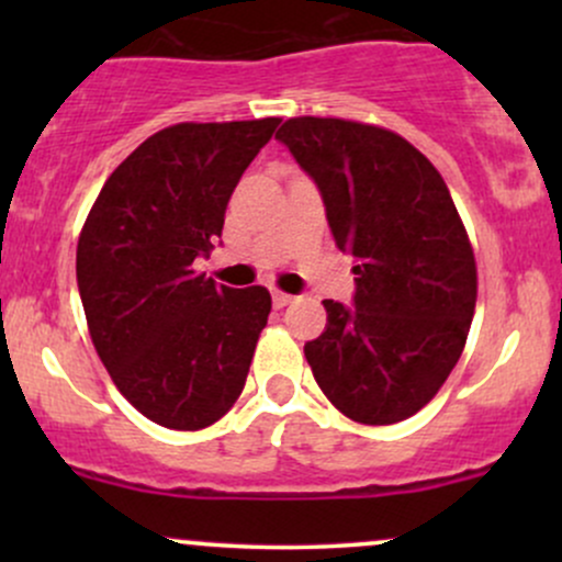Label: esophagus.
Instances as JSON below:
<instances>
[{
    "mask_svg": "<svg viewBox=\"0 0 562 562\" xmlns=\"http://www.w3.org/2000/svg\"><path fill=\"white\" fill-rule=\"evenodd\" d=\"M293 299H295V295L282 293V290H274V293H272V301H274V306H277V308L288 306V303H293Z\"/></svg>",
    "mask_w": 562,
    "mask_h": 562,
    "instance_id": "1",
    "label": "esophagus"
}]
</instances>
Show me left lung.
Wrapping results in <instances>:
<instances>
[{
    "mask_svg": "<svg viewBox=\"0 0 562 562\" xmlns=\"http://www.w3.org/2000/svg\"><path fill=\"white\" fill-rule=\"evenodd\" d=\"M277 139L317 184L335 245L353 256V303L322 301L303 346L335 409L364 425L420 412L454 370L475 312V259L449 187L389 128L290 119Z\"/></svg>",
    "mask_w": 562,
    "mask_h": 562,
    "instance_id": "8db88e82",
    "label": "left lung"
}]
</instances>
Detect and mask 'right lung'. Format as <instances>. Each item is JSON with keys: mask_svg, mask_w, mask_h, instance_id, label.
Here are the masks:
<instances>
[{"mask_svg": "<svg viewBox=\"0 0 562 562\" xmlns=\"http://www.w3.org/2000/svg\"><path fill=\"white\" fill-rule=\"evenodd\" d=\"M280 119L177 124L108 177L76 250L89 335L115 389L147 420L200 430L243 393L272 312L267 288L195 272L222 237L243 171Z\"/></svg>", "mask_w": 562, "mask_h": 562, "instance_id": "1", "label": "right lung"}]
</instances>
